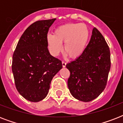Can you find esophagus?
Masks as SVG:
<instances>
[{
	"mask_svg": "<svg viewBox=\"0 0 123 123\" xmlns=\"http://www.w3.org/2000/svg\"><path fill=\"white\" fill-rule=\"evenodd\" d=\"M62 67L64 68L66 67V62H65L64 61L62 62Z\"/></svg>",
	"mask_w": 123,
	"mask_h": 123,
	"instance_id": "obj_1",
	"label": "esophagus"
}]
</instances>
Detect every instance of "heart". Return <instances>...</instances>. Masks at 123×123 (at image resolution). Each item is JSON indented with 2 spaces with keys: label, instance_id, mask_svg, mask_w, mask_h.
I'll return each mask as SVG.
<instances>
[{
  "label": "heart",
  "instance_id": "1",
  "mask_svg": "<svg viewBox=\"0 0 123 123\" xmlns=\"http://www.w3.org/2000/svg\"><path fill=\"white\" fill-rule=\"evenodd\" d=\"M89 32L84 24L69 23L58 27L54 31V36L47 37L48 48L54 56H57L64 50L71 59L80 57L86 50Z\"/></svg>",
  "mask_w": 123,
  "mask_h": 123
}]
</instances>
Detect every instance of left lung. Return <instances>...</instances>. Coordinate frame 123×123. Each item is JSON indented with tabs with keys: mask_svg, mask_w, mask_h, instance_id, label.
<instances>
[{
	"mask_svg": "<svg viewBox=\"0 0 123 123\" xmlns=\"http://www.w3.org/2000/svg\"><path fill=\"white\" fill-rule=\"evenodd\" d=\"M111 64L109 46L94 27L82 55L66 66L70 72L68 86L71 95L84 102L96 98L106 87Z\"/></svg>",
	"mask_w": 123,
	"mask_h": 123,
	"instance_id": "8db88e82",
	"label": "left lung"
}]
</instances>
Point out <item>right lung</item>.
<instances>
[{"label":"right lung","mask_w":123,"mask_h":123,"mask_svg":"<svg viewBox=\"0 0 123 123\" xmlns=\"http://www.w3.org/2000/svg\"><path fill=\"white\" fill-rule=\"evenodd\" d=\"M55 18L31 24L22 34L12 55V71L18 92L32 102L46 97L53 77L62 68L51 55L47 34Z\"/></svg>","instance_id":"obj_1"}]
</instances>
